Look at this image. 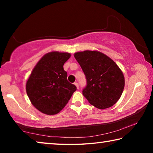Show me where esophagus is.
Returning <instances> with one entry per match:
<instances>
[{
  "label": "esophagus",
  "mask_w": 153,
  "mask_h": 153,
  "mask_svg": "<svg viewBox=\"0 0 153 153\" xmlns=\"http://www.w3.org/2000/svg\"><path fill=\"white\" fill-rule=\"evenodd\" d=\"M74 84H75V86H76L77 87V88L78 89V88H79V85H78V83L75 82V83H74Z\"/></svg>",
  "instance_id": "34e87169"
}]
</instances>
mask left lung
Returning a JSON list of instances; mask_svg holds the SVG:
<instances>
[{
	"label": "left lung",
	"instance_id": "left-lung-1",
	"mask_svg": "<svg viewBox=\"0 0 153 153\" xmlns=\"http://www.w3.org/2000/svg\"><path fill=\"white\" fill-rule=\"evenodd\" d=\"M74 56L86 77L83 95L99 109L112 107L120 98L125 86L120 67L110 57L97 51L77 52Z\"/></svg>",
	"mask_w": 153,
	"mask_h": 153
}]
</instances>
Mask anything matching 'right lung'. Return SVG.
Returning <instances> with one entry per match:
<instances>
[{
    "mask_svg": "<svg viewBox=\"0 0 153 153\" xmlns=\"http://www.w3.org/2000/svg\"><path fill=\"white\" fill-rule=\"evenodd\" d=\"M69 53L52 51L36 65L26 82V92L32 104L42 113L53 115L65 107L76 86L67 79L63 65Z\"/></svg>",
    "mask_w": 153,
    "mask_h": 153,
    "instance_id": "add662e5",
    "label": "right lung"
}]
</instances>
